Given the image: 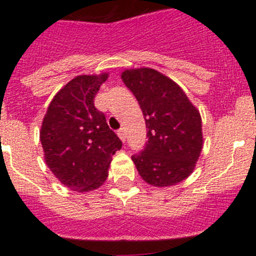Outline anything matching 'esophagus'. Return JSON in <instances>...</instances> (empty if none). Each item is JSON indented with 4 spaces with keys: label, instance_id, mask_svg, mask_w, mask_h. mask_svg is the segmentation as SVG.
I'll use <instances>...</instances> for the list:
<instances>
[{
    "label": "esophagus",
    "instance_id": "esophagus-1",
    "mask_svg": "<svg viewBox=\"0 0 256 256\" xmlns=\"http://www.w3.org/2000/svg\"><path fill=\"white\" fill-rule=\"evenodd\" d=\"M118 136H119V137H120V140L122 141H126V130H124V128H120V130H118Z\"/></svg>",
    "mask_w": 256,
    "mask_h": 256
}]
</instances>
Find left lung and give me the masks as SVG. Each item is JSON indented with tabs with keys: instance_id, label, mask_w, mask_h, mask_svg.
Segmentation results:
<instances>
[{
	"instance_id": "left-lung-1",
	"label": "left lung",
	"mask_w": 256,
	"mask_h": 256,
	"mask_svg": "<svg viewBox=\"0 0 256 256\" xmlns=\"http://www.w3.org/2000/svg\"><path fill=\"white\" fill-rule=\"evenodd\" d=\"M122 79L138 101L148 128L144 150L132 155L138 174L155 187L182 182L202 148L200 112L182 88L158 70H124Z\"/></svg>"
}]
</instances>
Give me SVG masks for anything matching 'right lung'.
<instances>
[{"mask_svg":"<svg viewBox=\"0 0 256 256\" xmlns=\"http://www.w3.org/2000/svg\"><path fill=\"white\" fill-rule=\"evenodd\" d=\"M108 74L78 76L56 94L40 126V138L50 170L78 192L96 190L108 178L122 141L108 128L94 96Z\"/></svg>","mask_w":256,"mask_h":256,"instance_id":"add662e5","label":"right lung"}]
</instances>
